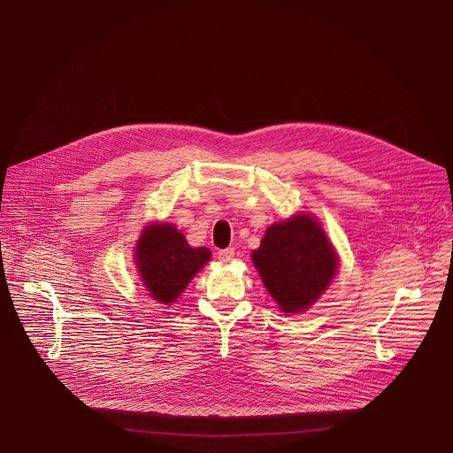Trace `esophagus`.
Here are the masks:
<instances>
[{"label":"esophagus","mask_w":453,"mask_h":453,"mask_svg":"<svg viewBox=\"0 0 453 453\" xmlns=\"http://www.w3.org/2000/svg\"><path fill=\"white\" fill-rule=\"evenodd\" d=\"M217 257H219L220 263H231V260L234 258V250H233V248H227V250H220V251L217 253Z\"/></svg>","instance_id":"esophagus-1"}]
</instances>
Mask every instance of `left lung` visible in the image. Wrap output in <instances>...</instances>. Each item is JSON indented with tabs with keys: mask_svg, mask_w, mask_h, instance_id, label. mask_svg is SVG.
Instances as JSON below:
<instances>
[{
	"mask_svg": "<svg viewBox=\"0 0 453 453\" xmlns=\"http://www.w3.org/2000/svg\"><path fill=\"white\" fill-rule=\"evenodd\" d=\"M251 258L282 312H303L311 306L338 268L321 226L306 214L273 224Z\"/></svg>",
	"mask_w": 453,
	"mask_h": 453,
	"instance_id": "obj_1",
	"label": "left lung"
}]
</instances>
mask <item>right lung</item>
Listing matches in <instances>:
<instances>
[{
    "instance_id": "1",
    "label": "right lung",
    "mask_w": 453,
    "mask_h": 453,
    "mask_svg": "<svg viewBox=\"0 0 453 453\" xmlns=\"http://www.w3.org/2000/svg\"><path fill=\"white\" fill-rule=\"evenodd\" d=\"M209 257L207 248H190L171 224L149 226L137 241L135 251L141 279L159 303H174Z\"/></svg>"
}]
</instances>
